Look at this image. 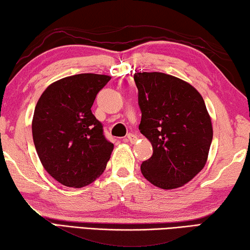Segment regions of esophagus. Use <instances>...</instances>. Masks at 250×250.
I'll list each match as a JSON object with an SVG mask.
<instances>
[{"instance_id": "esophagus-1", "label": "esophagus", "mask_w": 250, "mask_h": 250, "mask_svg": "<svg viewBox=\"0 0 250 250\" xmlns=\"http://www.w3.org/2000/svg\"><path fill=\"white\" fill-rule=\"evenodd\" d=\"M136 140H137V137H136V135H134V134H132V133H129L127 136H126V141H128V142H130V143H135L136 142Z\"/></svg>"}]
</instances>
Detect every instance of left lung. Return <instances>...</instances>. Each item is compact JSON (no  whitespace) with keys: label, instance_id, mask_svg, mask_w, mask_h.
Instances as JSON below:
<instances>
[{"label":"left lung","instance_id":"left-lung-1","mask_svg":"<svg viewBox=\"0 0 250 250\" xmlns=\"http://www.w3.org/2000/svg\"><path fill=\"white\" fill-rule=\"evenodd\" d=\"M142 118L138 129L153 154L142 174L161 189L184 186L208 160L212 124L200 93L189 83L163 72H135Z\"/></svg>","mask_w":250,"mask_h":250}]
</instances>
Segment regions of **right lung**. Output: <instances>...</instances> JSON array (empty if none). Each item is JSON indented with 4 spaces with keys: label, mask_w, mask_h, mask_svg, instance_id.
I'll return each instance as SVG.
<instances>
[{
    "label": "right lung",
    "mask_w": 250,
    "mask_h": 250,
    "mask_svg": "<svg viewBox=\"0 0 250 250\" xmlns=\"http://www.w3.org/2000/svg\"><path fill=\"white\" fill-rule=\"evenodd\" d=\"M112 77L79 74L47 87L37 103L32 136L44 170L66 187H86L103 174L114 144L91 113L96 95Z\"/></svg>",
    "instance_id": "add662e5"
}]
</instances>
